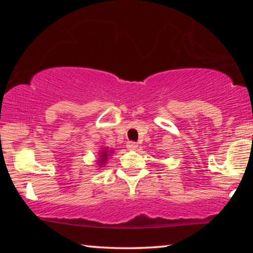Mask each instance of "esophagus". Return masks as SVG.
I'll list each match as a JSON object with an SVG mask.
<instances>
[{
    "mask_svg": "<svg viewBox=\"0 0 253 253\" xmlns=\"http://www.w3.org/2000/svg\"><path fill=\"white\" fill-rule=\"evenodd\" d=\"M126 146L128 149H130V151H135V149H137V147H138V144L135 142H127Z\"/></svg>",
    "mask_w": 253,
    "mask_h": 253,
    "instance_id": "esophagus-1",
    "label": "esophagus"
}]
</instances>
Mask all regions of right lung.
Instances as JSON below:
<instances>
[{"label":"right lung","instance_id":"obj_1","mask_svg":"<svg viewBox=\"0 0 253 253\" xmlns=\"http://www.w3.org/2000/svg\"><path fill=\"white\" fill-rule=\"evenodd\" d=\"M111 152H113V151H108V149H107V148L102 149V151L100 152V156H99L100 160L98 161V163H99L100 165H104V164H105V162H106L107 160H108V157L110 156Z\"/></svg>","mask_w":253,"mask_h":253}]
</instances>
